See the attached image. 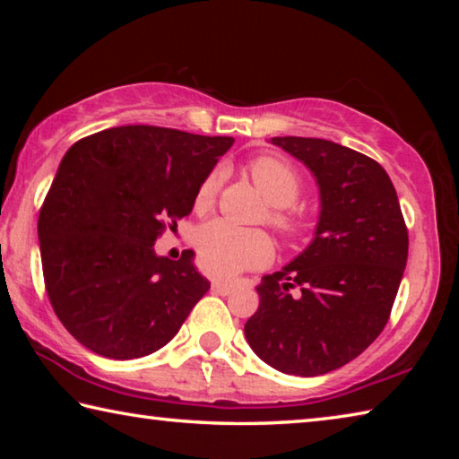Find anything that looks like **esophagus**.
<instances>
[{"label": "esophagus", "mask_w": 459, "mask_h": 459, "mask_svg": "<svg viewBox=\"0 0 459 459\" xmlns=\"http://www.w3.org/2000/svg\"><path fill=\"white\" fill-rule=\"evenodd\" d=\"M237 290V283L232 281H212V291L221 295H229Z\"/></svg>", "instance_id": "34e87169"}]
</instances>
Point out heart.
<instances>
[{"instance_id":"obj_1","label":"heart","mask_w":459,"mask_h":459,"mask_svg":"<svg viewBox=\"0 0 459 459\" xmlns=\"http://www.w3.org/2000/svg\"><path fill=\"white\" fill-rule=\"evenodd\" d=\"M247 174L271 204L267 222L287 243H301L314 235L316 219L304 206L293 204L304 190V178L298 168L277 155H259L247 164ZM219 172L208 174L194 196V212L212 211L219 192ZM200 265L219 277L237 275L240 271L261 269L273 261V240L265 230L237 229L224 221L204 224L196 235Z\"/></svg>"}]
</instances>
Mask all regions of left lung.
<instances>
[{
	"label": "left lung",
	"mask_w": 459,
	"mask_h": 459,
	"mask_svg": "<svg viewBox=\"0 0 459 459\" xmlns=\"http://www.w3.org/2000/svg\"><path fill=\"white\" fill-rule=\"evenodd\" d=\"M271 142L312 169L322 214L312 245L263 277L245 336L269 367L317 377L356 359L385 330L407 265L409 232L378 161L328 139Z\"/></svg>",
	"instance_id": "1"
}]
</instances>
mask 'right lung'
<instances>
[{
  "label": "right lung",
  "mask_w": 459,
  "mask_h": 459,
  "mask_svg": "<svg viewBox=\"0 0 459 459\" xmlns=\"http://www.w3.org/2000/svg\"><path fill=\"white\" fill-rule=\"evenodd\" d=\"M232 137L123 126L87 135L60 161L38 216L54 314L89 351L142 359L172 340L211 283L158 257L155 240L192 212Z\"/></svg>",
  "instance_id": "right-lung-1"
}]
</instances>
